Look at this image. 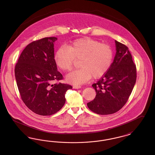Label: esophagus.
<instances>
[{
    "instance_id": "34e87169",
    "label": "esophagus",
    "mask_w": 155,
    "mask_h": 155,
    "mask_svg": "<svg viewBox=\"0 0 155 155\" xmlns=\"http://www.w3.org/2000/svg\"><path fill=\"white\" fill-rule=\"evenodd\" d=\"M73 88L74 89H79L81 88V87L80 85H74L73 87Z\"/></svg>"
}]
</instances>
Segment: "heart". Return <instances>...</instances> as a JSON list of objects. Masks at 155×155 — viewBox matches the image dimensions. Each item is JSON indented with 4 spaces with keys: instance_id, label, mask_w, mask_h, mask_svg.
Instances as JSON below:
<instances>
[{
    "instance_id": "b5f03b06",
    "label": "heart",
    "mask_w": 155,
    "mask_h": 155,
    "mask_svg": "<svg viewBox=\"0 0 155 155\" xmlns=\"http://www.w3.org/2000/svg\"><path fill=\"white\" fill-rule=\"evenodd\" d=\"M113 59V50L109 45L89 38L75 40L68 48L60 46L54 55L59 68L68 71L73 69L75 60H80L81 68L67 76V81L75 85L82 84L92 77H102L108 71Z\"/></svg>"
}]
</instances>
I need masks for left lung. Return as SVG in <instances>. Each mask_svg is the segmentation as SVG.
Wrapping results in <instances>:
<instances>
[{
  "mask_svg": "<svg viewBox=\"0 0 155 155\" xmlns=\"http://www.w3.org/2000/svg\"><path fill=\"white\" fill-rule=\"evenodd\" d=\"M116 54L108 71L92 86L95 99L87 103L98 114L107 115L120 110L127 103L137 80V68L128 48L115 41Z\"/></svg>",
  "mask_w": 155,
  "mask_h": 155,
  "instance_id": "left-lung-1",
  "label": "left lung"
}]
</instances>
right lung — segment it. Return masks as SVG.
<instances>
[{
	"mask_svg": "<svg viewBox=\"0 0 155 155\" xmlns=\"http://www.w3.org/2000/svg\"><path fill=\"white\" fill-rule=\"evenodd\" d=\"M56 37L32 42L21 52L15 68L17 85L23 102L34 113L50 116L64 106L67 91L72 86L56 82L63 79L54 60Z\"/></svg>",
	"mask_w": 155,
	"mask_h": 155,
	"instance_id": "1",
	"label": "right lung"
}]
</instances>
